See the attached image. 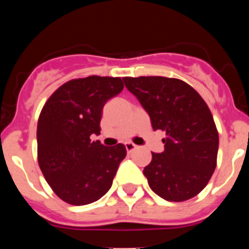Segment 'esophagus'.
Here are the masks:
<instances>
[{
	"instance_id": "1",
	"label": "esophagus",
	"mask_w": 249,
	"mask_h": 249,
	"mask_svg": "<svg viewBox=\"0 0 249 249\" xmlns=\"http://www.w3.org/2000/svg\"><path fill=\"white\" fill-rule=\"evenodd\" d=\"M125 148H126L127 153H131L136 149L137 145L134 144V143H131V142H127V143H125Z\"/></svg>"
}]
</instances>
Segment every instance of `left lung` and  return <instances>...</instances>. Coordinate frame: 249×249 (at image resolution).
Wrapping results in <instances>:
<instances>
[{"mask_svg": "<svg viewBox=\"0 0 249 249\" xmlns=\"http://www.w3.org/2000/svg\"><path fill=\"white\" fill-rule=\"evenodd\" d=\"M123 79L149 114L154 131H166L164 152L152 153V161L143 170L150 189L167 201L196 196L214 172L219 145L206 102L196 90L177 78Z\"/></svg>", "mask_w": 249, "mask_h": 249, "instance_id": "left-lung-1", "label": "left lung"}]
</instances>
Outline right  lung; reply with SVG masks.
I'll return each mask as SVG.
<instances>
[{
	"instance_id": "add662e5",
	"label": "right lung",
	"mask_w": 249,
	"mask_h": 249,
	"mask_svg": "<svg viewBox=\"0 0 249 249\" xmlns=\"http://www.w3.org/2000/svg\"><path fill=\"white\" fill-rule=\"evenodd\" d=\"M124 88L119 77L90 76L65 83L53 92L37 124V157L44 178L65 202L83 206L110 189L126 157L122 143L105 147L100 135L102 109Z\"/></svg>"
}]
</instances>
